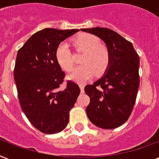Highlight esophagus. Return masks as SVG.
<instances>
[{
    "label": "esophagus",
    "instance_id": "34e87169",
    "mask_svg": "<svg viewBox=\"0 0 159 159\" xmlns=\"http://www.w3.org/2000/svg\"><path fill=\"white\" fill-rule=\"evenodd\" d=\"M79 87H80V89H81V92H82V93H83V92H84V85H83V84H80Z\"/></svg>",
    "mask_w": 159,
    "mask_h": 159
}]
</instances>
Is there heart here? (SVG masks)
Returning a JSON list of instances; mask_svg holds the SVG:
<instances>
[{"label":"heart","mask_w":159,"mask_h":159,"mask_svg":"<svg viewBox=\"0 0 159 159\" xmlns=\"http://www.w3.org/2000/svg\"><path fill=\"white\" fill-rule=\"evenodd\" d=\"M75 49L83 53L80 62L68 75V78L82 83L87 82L96 73L97 76L104 74L111 63V51L106 44L102 43L99 37L89 33H82L72 39ZM55 57L57 64L62 69L69 72L74 67L73 55L66 43H61L56 48Z\"/></svg>","instance_id":"b5f03b06"}]
</instances>
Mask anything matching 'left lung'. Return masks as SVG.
I'll return each mask as SVG.
<instances>
[{"label":"left lung","instance_id":"1","mask_svg":"<svg viewBox=\"0 0 159 159\" xmlns=\"http://www.w3.org/2000/svg\"><path fill=\"white\" fill-rule=\"evenodd\" d=\"M81 30L102 39L111 55L106 74L85 87L90 97L87 116L97 127L118 128L128 120L135 104L139 86V57L132 43L112 30L96 27Z\"/></svg>","mask_w":159,"mask_h":159}]
</instances>
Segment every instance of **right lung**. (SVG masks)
<instances>
[{
  "label": "right lung",
  "instance_id": "add662e5",
  "mask_svg": "<svg viewBox=\"0 0 159 159\" xmlns=\"http://www.w3.org/2000/svg\"><path fill=\"white\" fill-rule=\"evenodd\" d=\"M79 30L47 28L36 32L19 49L14 78L21 109L29 121L43 134H56L68 124L69 112L79 96V86L64 82L65 72L57 64L56 48Z\"/></svg>",
  "mask_w": 159,
  "mask_h": 159
}]
</instances>
